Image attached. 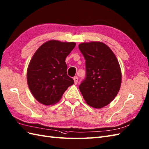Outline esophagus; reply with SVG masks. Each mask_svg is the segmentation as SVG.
I'll return each instance as SVG.
<instances>
[{
    "label": "esophagus",
    "mask_w": 149,
    "mask_h": 149,
    "mask_svg": "<svg viewBox=\"0 0 149 149\" xmlns=\"http://www.w3.org/2000/svg\"><path fill=\"white\" fill-rule=\"evenodd\" d=\"M74 83L75 84H77V82H78V78L77 77H75L74 78Z\"/></svg>",
    "instance_id": "obj_1"
}]
</instances>
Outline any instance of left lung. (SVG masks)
<instances>
[{
	"mask_svg": "<svg viewBox=\"0 0 149 149\" xmlns=\"http://www.w3.org/2000/svg\"><path fill=\"white\" fill-rule=\"evenodd\" d=\"M86 60V76L79 89L87 104L101 108L109 104L120 89L121 72L115 55L100 41L79 44Z\"/></svg>",
	"mask_w": 149,
	"mask_h": 149,
	"instance_id": "8db88e82",
	"label": "left lung"
}]
</instances>
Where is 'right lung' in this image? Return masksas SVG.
Listing matches in <instances>:
<instances>
[{
    "label": "right lung",
    "instance_id": "add662e5",
    "mask_svg": "<svg viewBox=\"0 0 149 149\" xmlns=\"http://www.w3.org/2000/svg\"><path fill=\"white\" fill-rule=\"evenodd\" d=\"M74 42L47 41L38 48L30 61L27 81L36 100L44 105L55 104L73 79L67 75L66 57L75 47Z\"/></svg>",
    "mask_w": 149,
    "mask_h": 149
}]
</instances>
